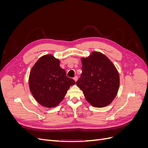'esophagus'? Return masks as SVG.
Returning a JSON list of instances; mask_svg holds the SVG:
<instances>
[{"mask_svg": "<svg viewBox=\"0 0 148 148\" xmlns=\"http://www.w3.org/2000/svg\"><path fill=\"white\" fill-rule=\"evenodd\" d=\"M73 79L75 80V82H77V80H78V77H77V76H75V77L73 78Z\"/></svg>", "mask_w": 148, "mask_h": 148, "instance_id": "34e87169", "label": "esophagus"}]
</instances>
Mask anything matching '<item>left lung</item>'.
<instances>
[{"mask_svg": "<svg viewBox=\"0 0 148 148\" xmlns=\"http://www.w3.org/2000/svg\"><path fill=\"white\" fill-rule=\"evenodd\" d=\"M82 73L77 85L85 99L95 107L109 105L117 96L120 86L119 71L104 53L93 51L81 58Z\"/></svg>", "mask_w": 148, "mask_h": 148, "instance_id": "8db88e82", "label": "left lung"}]
</instances>
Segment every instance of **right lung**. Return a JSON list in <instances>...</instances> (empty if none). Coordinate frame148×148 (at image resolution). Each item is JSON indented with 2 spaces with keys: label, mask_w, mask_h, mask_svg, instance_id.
Here are the masks:
<instances>
[{
  "label": "right lung",
  "mask_w": 148,
  "mask_h": 148,
  "mask_svg": "<svg viewBox=\"0 0 148 148\" xmlns=\"http://www.w3.org/2000/svg\"><path fill=\"white\" fill-rule=\"evenodd\" d=\"M75 82L67 77L60 66V60L52 54L42 56L31 69L29 88L40 105L53 108L63 101L67 91Z\"/></svg>",
  "instance_id": "obj_1"
}]
</instances>
